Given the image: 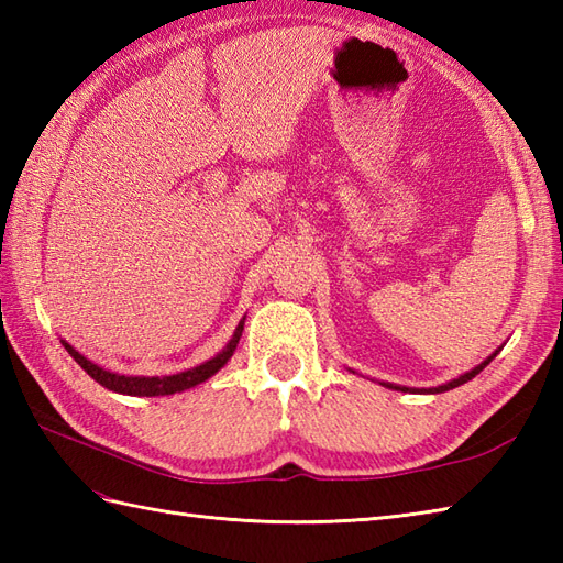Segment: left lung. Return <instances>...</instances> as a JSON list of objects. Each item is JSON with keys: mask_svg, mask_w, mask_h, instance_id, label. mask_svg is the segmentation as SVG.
<instances>
[{"mask_svg": "<svg viewBox=\"0 0 563 563\" xmlns=\"http://www.w3.org/2000/svg\"><path fill=\"white\" fill-rule=\"evenodd\" d=\"M496 353H498V351H496ZM496 353H492V355H488L484 363H479V365H476V367H472V369H470V373H464V375H460L457 379H450V382H445V385H438V387H430V389H406V387H399V385H391V382H382V385H385V387H389V389H401V391H428V394H440V391H448V389H454V387H460V385H464V382H470L472 377H476V375H479V373H482V369H484V367H486L488 363H492V361H494V357H496Z\"/></svg>", "mask_w": 563, "mask_h": 563, "instance_id": "obj_1", "label": "left lung"}]
</instances>
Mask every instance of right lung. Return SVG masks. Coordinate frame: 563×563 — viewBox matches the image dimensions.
I'll list each match as a JSON object with an SVG mask.
<instances>
[{
	"label": "right lung",
	"instance_id": "add662e5",
	"mask_svg": "<svg viewBox=\"0 0 563 563\" xmlns=\"http://www.w3.org/2000/svg\"><path fill=\"white\" fill-rule=\"evenodd\" d=\"M244 319L236 324L230 343H227L218 355L210 357V361L200 363V365L190 367V369H184V373L162 375V377H157V375H154V377H145V375H118V373H111V369H103L101 365L87 361V357H84L79 351L71 349L67 341H63V345H65V351L71 357H75L77 365H81L84 373H87L91 379H97L99 385L106 387V389L118 391V394H128V397H169V394L186 391L190 387L200 385V382L210 379L214 373H220V369L227 365V361H230V357L234 355L239 339H242Z\"/></svg>",
	"mask_w": 563,
	"mask_h": 563
}]
</instances>
